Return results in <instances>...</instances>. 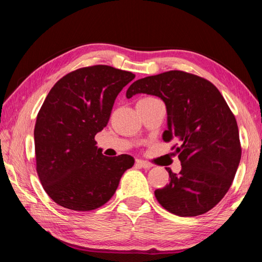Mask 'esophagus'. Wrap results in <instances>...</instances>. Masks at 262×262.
I'll return each instance as SVG.
<instances>
[{
  "mask_svg": "<svg viewBox=\"0 0 262 262\" xmlns=\"http://www.w3.org/2000/svg\"><path fill=\"white\" fill-rule=\"evenodd\" d=\"M136 164L142 166L144 169H151L153 166L151 163H148L146 161H143V160H136Z\"/></svg>",
  "mask_w": 262,
  "mask_h": 262,
  "instance_id": "34e87169",
  "label": "esophagus"
}]
</instances>
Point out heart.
Listing matches in <instances>:
<instances>
[{"mask_svg":"<svg viewBox=\"0 0 262 262\" xmlns=\"http://www.w3.org/2000/svg\"><path fill=\"white\" fill-rule=\"evenodd\" d=\"M151 100H155V98H151V97H148V98H144V99L140 100V101H151Z\"/></svg>","mask_w":262,"mask_h":262,"instance_id":"b5f03b06","label":"heart"}]
</instances>
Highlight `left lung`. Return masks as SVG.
<instances>
[{
  "mask_svg": "<svg viewBox=\"0 0 262 262\" xmlns=\"http://www.w3.org/2000/svg\"><path fill=\"white\" fill-rule=\"evenodd\" d=\"M138 93L163 100L168 115L163 140L179 143L181 171L177 174L166 168L170 182L154 191L158 202L181 217L207 213L225 196L240 164L234 115L213 83L182 71L137 80L126 97Z\"/></svg>",
  "mask_w": 262,
  "mask_h": 262,
  "instance_id": "left-lung-1",
  "label": "left lung"
}]
</instances>
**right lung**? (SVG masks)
Masks as SVG:
<instances>
[{"mask_svg":"<svg viewBox=\"0 0 262 262\" xmlns=\"http://www.w3.org/2000/svg\"><path fill=\"white\" fill-rule=\"evenodd\" d=\"M134 77L132 72L94 65L66 74L49 91L33 132L37 173L62 207H101L134 165L130 155L105 157L94 141L107 126L117 96Z\"/></svg>","mask_w":262,"mask_h":262,"instance_id":"right-lung-1","label":"right lung"}]
</instances>
